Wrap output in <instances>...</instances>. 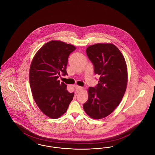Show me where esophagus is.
<instances>
[{
    "label": "esophagus",
    "instance_id": "esophagus-1",
    "mask_svg": "<svg viewBox=\"0 0 155 155\" xmlns=\"http://www.w3.org/2000/svg\"><path fill=\"white\" fill-rule=\"evenodd\" d=\"M83 89H84V88H83V87H80V86H77V87H75V91H76L77 93L80 92Z\"/></svg>",
    "mask_w": 155,
    "mask_h": 155
}]
</instances>
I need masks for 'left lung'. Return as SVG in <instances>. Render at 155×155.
<instances>
[{"label":"left lung","mask_w":155,"mask_h":155,"mask_svg":"<svg viewBox=\"0 0 155 155\" xmlns=\"http://www.w3.org/2000/svg\"><path fill=\"white\" fill-rule=\"evenodd\" d=\"M86 52L100 78L95 88L88 89L83 108L90 117L99 120L110 114L121 102L127 85V67L124 56L113 44L92 45Z\"/></svg>","instance_id":"left-lung-1"}]
</instances>
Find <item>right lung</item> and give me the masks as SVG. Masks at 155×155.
Returning a JSON list of instances; mask_svg holds the SVG:
<instances>
[{
    "label": "right lung",
    "instance_id": "obj_1",
    "mask_svg": "<svg viewBox=\"0 0 155 155\" xmlns=\"http://www.w3.org/2000/svg\"><path fill=\"white\" fill-rule=\"evenodd\" d=\"M75 49L60 41H51L38 50L31 63L29 80L33 98L49 118L63 116L73 99L74 92H68L66 84L58 78L61 74L67 75L68 58Z\"/></svg>",
    "mask_w": 155,
    "mask_h": 155
}]
</instances>
